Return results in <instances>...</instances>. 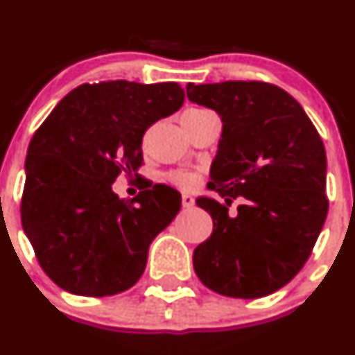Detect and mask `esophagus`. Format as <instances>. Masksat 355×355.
I'll return each mask as SVG.
<instances>
[{"label":"esophagus","mask_w":355,"mask_h":355,"mask_svg":"<svg viewBox=\"0 0 355 355\" xmlns=\"http://www.w3.org/2000/svg\"><path fill=\"white\" fill-rule=\"evenodd\" d=\"M182 206L192 207V206H194V198H192V196H189V194H184V196H182Z\"/></svg>","instance_id":"34e87169"}]
</instances>
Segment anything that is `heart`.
Returning a JSON list of instances; mask_svg holds the SVG:
<instances>
[{"instance_id":"1","label":"heart","mask_w":355,"mask_h":355,"mask_svg":"<svg viewBox=\"0 0 355 355\" xmlns=\"http://www.w3.org/2000/svg\"><path fill=\"white\" fill-rule=\"evenodd\" d=\"M207 113H211V111L192 108V110L185 111V113L182 114V118H199V116H202V114H207ZM170 180L173 182L175 185H178V187L191 189L198 184V175L192 173V171L178 170V171H173V173L170 175Z\"/></svg>"}]
</instances>
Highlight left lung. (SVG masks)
<instances>
[{
	"label": "left lung",
	"instance_id": "left-lung-1",
	"mask_svg": "<svg viewBox=\"0 0 355 355\" xmlns=\"http://www.w3.org/2000/svg\"><path fill=\"white\" fill-rule=\"evenodd\" d=\"M187 98L223 123L207 182L220 199H196L213 218V234L194 250L196 275L221 295H270L299 273L327 220L323 141L302 106L273 84H187Z\"/></svg>",
	"mask_w": 355,
	"mask_h": 355
}]
</instances>
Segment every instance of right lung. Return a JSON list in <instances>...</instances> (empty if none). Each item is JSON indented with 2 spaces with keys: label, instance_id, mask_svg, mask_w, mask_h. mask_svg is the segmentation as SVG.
Here are the masks:
<instances>
[{
  "label": "right lung",
  "instance_id": "obj_1",
  "mask_svg": "<svg viewBox=\"0 0 355 355\" xmlns=\"http://www.w3.org/2000/svg\"><path fill=\"white\" fill-rule=\"evenodd\" d=\"M175 82L108 80L68 92L27 149L22 227L44 273L75 295H114L137 284L148 250L182 198L155 185L132 200L111 185L142 164L144 132L180 110Z\"/></svg>",
  "mask_w": 355,
  "mask_h": 355
}]
</instances>
